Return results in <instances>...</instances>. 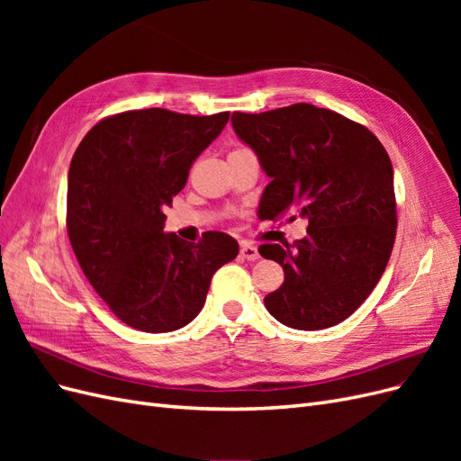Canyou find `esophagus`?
<instances>
[{"mask_svg": "<svg viewBox=\"0 0 461 461\" xmlns=\"http://www.w3.org/2000/svg\"><path fill=\"white\" fill-rule=\"evenodd\" d=\"M240 258H244V259H248V261H258V259H259L258 248L252 246V244H244V246L240 248Z\"/></svg>", "mask_w": 461, "mask_h": 461, "instance_id": "1", "label": "esophagus"}]
</instances>
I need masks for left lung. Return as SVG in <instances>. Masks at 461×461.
Listing matches in <instances>:
<instances>
[{"mask_svg":"<svg viewBox=\"0 0 461 461\" xmlns=\"http://www.w3.org/2000/svg\"><path fill=\"white\" fill-rule=\"evenodd\" d=\"M230 121L271 178L259 219L308 221L302 240L259 246L285 269L265 308L290 329L339 325L367 300L393 254L396 198L386 149L364 124L312 104L236 111Z\"/></svg>","mask_w":461,"mask_h":461,"instance_id":"obj_1","label":"left lung"}]
</instances>
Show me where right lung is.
Listing matches in <instances>:
<instances>
[{
	"mask_svg": "<svg viewBox=\"0 0 461 461\" xmlns=\"http://www.w3.org/2000/svg\"><path fill=\"white\" fill-rule=\"evenodd\" d=\"M229 115L124 111L97 122L75 151L68 240L94 290L132 329L171 332L188 325L215 271L239 256V242L225 232L209 230L198 244L163 232V209Z\"/></svg>",
	"mask_w": 461,
	"mask_h": 461,
	"instance_id": "add662e5",
	"label": "right lung"
}]
</instances>
